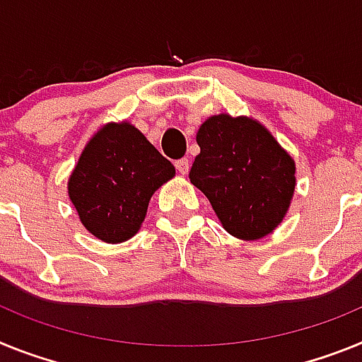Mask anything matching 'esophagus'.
<instances>
[{
	"instance_id": "34e87169",
	"label": "esophagus",
	"mask_w": 362,
	"mask_h": 362,
	"mask_svg": "<svg viewBox=\"0 0 362 362\" xmlns=\"http://www.w3.org/2000/svg\"><path fill=\"white\" fill-rule=\"evenodd\" d=\"M175 165H177V169L180 175H187V171H189V160L187 158L177 160V162H175Z\"/></svg>"
}]
</instances>
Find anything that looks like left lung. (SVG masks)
Instances as JSON below:
<instances>
[{
	"label": "left lung",
	"instance_id": "8db88e82",
	"mask_svg": "<svg viewBox=\"0 0 362 362\" xmlns=\"http://www.w3.org/2000/svg\"><path fill=\"white\" fill-rule=\"evenodd\" d=\"M191 184L207 197L224 229L259 240L281 224L295 191V162L268 129L247 116L216 115L197 133Z\"/></svg>",
	"mask_w": 362,
	"mask_h": 362
}]
</instances>
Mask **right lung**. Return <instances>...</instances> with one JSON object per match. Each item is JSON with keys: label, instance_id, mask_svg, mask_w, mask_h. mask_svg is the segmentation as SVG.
Wrapping results in <instances>:
<instances>
[{"label": "right lung", "instance_id": "1", "mask_svg": "<svg viewBox=\"0 0 362 362\" xmlns=\"http://www.w3.org/2000/svg\"><path fill=\"white\" fill-rule=\"evenodd\" d=\"M175 168L129 122L103 125L69 178V199L89 233L109 244L136 235L147 206Z\"/></svg>", "mask_w": 362, "mask_h": 362}]
</instances>
